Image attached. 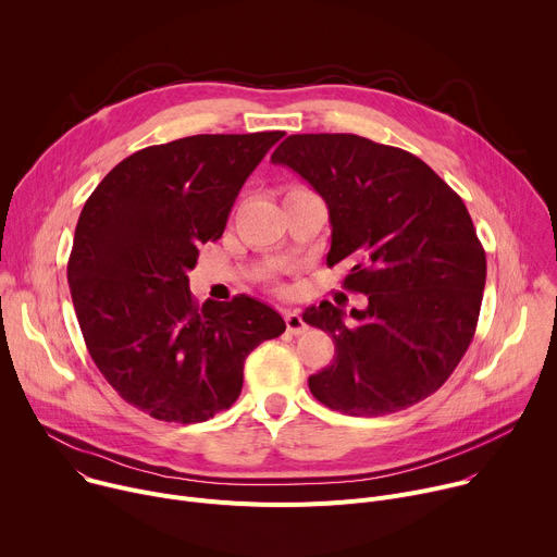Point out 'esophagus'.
I'll use <instances>...</instances> for the list:
<instances>
[{
	"instance_id": "34e87169",
	"label": "esophagus",
	"mask_w": 557,
	"mask_h": 557,
	"mask_svg": "<svg viewBox=\"0 0 557 557\" xmlns=\"http://www.w3.org/2000/svg\"><path fill=\"white\" fill-rule=\"evenodd\" d=\"M284 322H286V329L290 335H301L308 331L306 322L301 320V312L299 310H286L284 312Z\"/></svg>"
}]
</instances>
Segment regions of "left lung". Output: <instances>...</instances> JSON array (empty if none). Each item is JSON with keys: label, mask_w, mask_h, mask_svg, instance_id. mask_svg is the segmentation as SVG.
<instances>
[{"label": "left lung", "mask_w": 557, "mask_h": 557, "mask_svg": "<svg viewBox=\"0 0 557 557\" xmlns=\"http://www.w3.org/2000/svg\"><path fill=\"white\" fill-rule=\"evenodd\" d=\"M271 161L329 205V267L352 260L346 288L368 306H310L304 322L333 335L335 357L308 376L317 401L383 417L434 394L479 324L487 260L460 196L414 153L357 134H293Z\"/></svg>", "instance_id": "obj_1"}]
</instances>
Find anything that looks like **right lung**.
<instances>
[{
	"instance_id": "add662e5",
	"label": "right lung",
	"mask_w": 557,
	"mask_h": 557,
	"mask_svg": "<svg viewBox=\"0 0 557 557\" xmlns=\"http://www.w3.org/2000/svg\"><path fill=\"white\" fill-rule=\"evenodd\" d=\"M284 132L198 134L121 161L78 215L67 284L88 352L121 399L174 423L231 408L245 359L286 331L253 297L202 306L187 273Z\"/></svg>"
}]
</instances>
